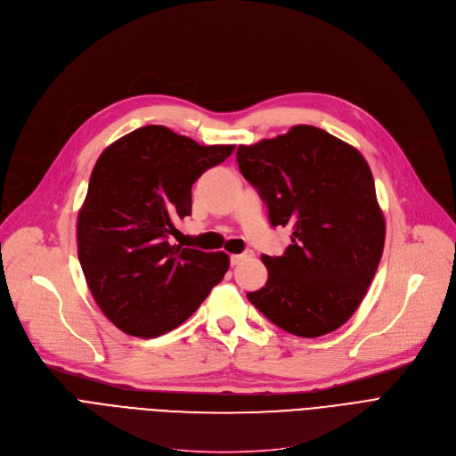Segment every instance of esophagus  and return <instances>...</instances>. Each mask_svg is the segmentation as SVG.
<instances>
[{
  "instance_id": "esophagus-1",
  "label": "esophagus",
  "mask_w": 456,
  "mask_h": 456,
  "mask_svg": "<svg viewBox=\"0 0 456 456\" xmlns=\"http://www.w3.org/2000/svg\"><path fill=\"white\" fill-rule=\"evenodd\" d=\"M248 258V255H244V253H241V255H231V265H238L240 262H244Z\"/></svg>"
}]
</instances>
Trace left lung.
<instances>
[{
	"mask_svg": "<svg viewBox=\"0 0 456 456\" xmlns=\"http://www.w3.org/2000/svg\"><path fill=\"white\" fill-rule=\"evenodd\" d=\"M236 161L267 205L269 224L291 229L282 256H262L269 277L248 293L249 302L298 338L338 330L367 295L385 246L369 163L348 142L308 125L240 144Z\"/></svg>",
	"mask_w": 456,
	"mask_h": 456,
	"instance_id": "left-lung-1",
	"label": "left lung"
}]
</instances>
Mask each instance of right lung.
<instances>
[{
  "instance_id": "right-lung-1",
  "label": "right lung",
  "mask_w": 456,
  "mask_h": 456,
  "mask_svg": "<svg viewBox=\"0 0 456 456\" xmlns=\"http://www.w3.org/2000/svg\"><path fill=\"white\" fill-rule=\"evenodd\" d=\"M234 144L201 146L167 126H142L110 144L78 212V260L102 314L150 339L185 322L229 269L225 253L172 246L191 216L192 185Z\"/></svg>"
}]
</instances>
